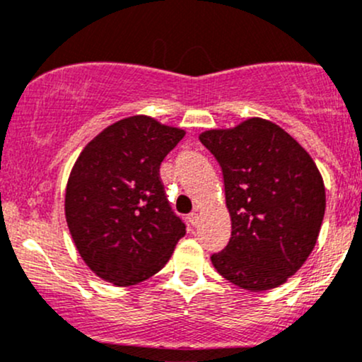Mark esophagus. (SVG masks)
<instances>
[{
  "label": "esophagus",
  "mask_w": 362,
  "mask_h": 362,
  "mask_svg": "<svg viewBox=\"0 0 362 362\" xmlns=\"http://www.w3.org/2000/svg\"><path fill=\"white\" fill-rule=\"evenodd\" d=\"M189 223L192 224V226H197V224H199V214L197 213H190L189 214Z\"/></svg>",
  "instance_id": "obj_1"
}]
</instances>
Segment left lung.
Wrapping results in <instances>:
<instances>
[{"label": "left lung", "mask_w": 362, "mask_h": 362, "mask_svg": "<svg viewBox=\"0 0 362 362\" xmlns=\"http://www.w3.org/2000/svg\"><path fill=\"white\" fill-rule=\"evenodd\" d=\"M223 170L230 242L211 262L242 289L267 291L298 272L317 243L325 187L296 139L265 119L199 136Z\"/></svg>", "instance_id": "left-lung-1"}]
</instances>
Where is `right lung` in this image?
Segmentation results:
<instances>
[{"mask_svg":"<svg viewBox=\"0 0 362 362\" xmlns=\"http://www.w3.org/2000/svg\"><path fill=\"white\" fill-rule=\"evenodd\" d=\"M184 136V129L134 115L103 129L78 156L66 187V221L81 259L103 281H146L185 235L160 178L161 161Z\"/></svg>","mask_w":362,"mask_h":362,"instance_id":"obj_1","label":"right lung"}]
</instances>
